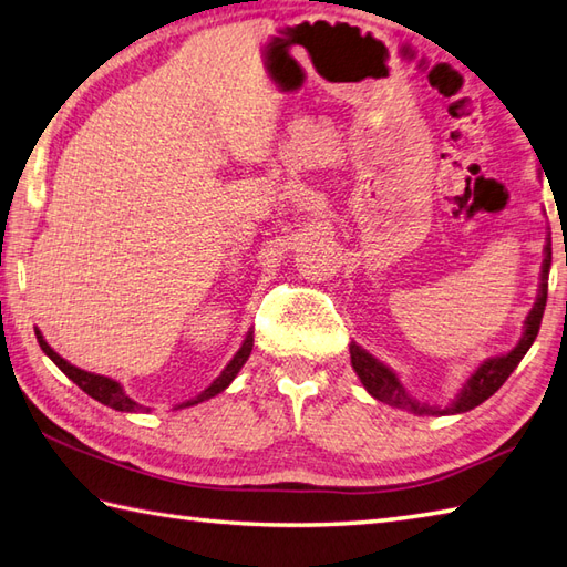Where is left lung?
I'll use <instances>...</instances> for the list:
<instances>
[{"label": "left lung", "mask_w": 567, "mask_h": 567, "mask_svg": "<svg viewBox=\"0 0 567 567\" xmlns=\"http://www.w3.org/2000/svg\"><path fill=\"white\" fill-rule=\"evenodd\" d=\"M544 265H540V285H538V297L536 305L528 311V317L524 321V336L519 339L509 353L497 355V358H487L483 365H480L473 375L467 378V382L461 388V392L455 394V400L445 406H429L424 402H416L414 396H409L404 390V384L400 378L394 375V370L388 365H382L378 358H372L365 348H360L358 343H351V363L355 375L363 382V388L375 396V400L396 406V409H406V412L419 414V416H445V414H463L475 409L477 404H483L495 394L516 365L522 363V358L526 355L528 348L536 341L538 329H540V319H544V309H546V299H548V272H550V238L544 248Z\"/></svg>", "instance_id": "1"}]
</instances>
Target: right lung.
Returning a JSON list of instances; mask_svg holds the SVG:
<instances>
[{"mask_svg":"<svg viewBox=\"0 0 567 567\" xmlns=\"http://www.w3.org/2000/svg\"><path fill=\"white\" fill-rule=\"evenodd\" d=\"M35 339H39L41 351H43L48 358H51L53 363H55L60 370H63L65 375H68L72 382H75L82 392H87V394L92 396V400L102 402L104 406H112V409H116V412H151L148 406H143V404L131 400V396L124 392V388H122V384H118L116 380L104 378V375H94V372L75 368L72 363H68L65 358H60V355L53 351V348L45 343L43 333H41L39 329H35ZM250 351H252V331H248V336L244 339V343H240L236 355H234L231 360H228V365L221 370V375L216 378L207 390L199 392L197 396H192V400H187V402H183V404H177L175 409H185V406H192V404H199V402L212 400V396L224 392V390L228 388V384L234 382V378L238 375V370L246 365V360H248Z\"/></svg>","mask_w":567,"mask_h":567,"instance_id":"obj_1","label":"right lung"}]
</instances>
